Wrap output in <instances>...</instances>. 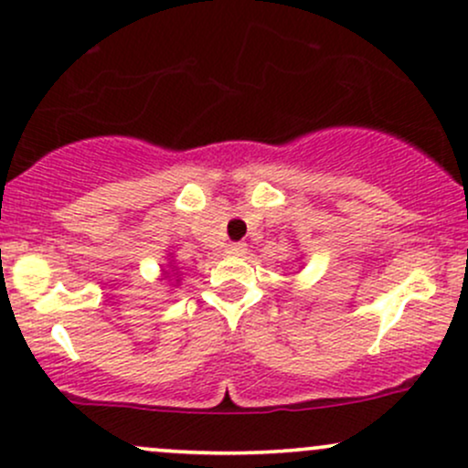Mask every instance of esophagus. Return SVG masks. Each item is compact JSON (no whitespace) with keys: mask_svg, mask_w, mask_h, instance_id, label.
<instances>
[{"mask_svg":"<svg viewBox=\"0 0 468 468\" xmlns=\"http://www.w3.org/2000/svg\"><path fill=\"white\" fill-rule=\"evenodd\" d=\"M225 251H228L229 256H243L247 251V245L245 243H229L228 250H225Z\"/></svg>","mask_w":468,"mask_h":468,"instance_id":"obj_1","label":"esophagus"}]
</instances>
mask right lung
Returning <instances> with one entry per match:
<instances>
[{
	"label": "right lung",
	"instance_id": "obj_1",
	"mask_svg": "<svg viewBox=\"0 0 468 468\" xmlns=\"http://www.w3.org/2000/svg\"><path fill=\"white\" fill-rule=\"evenodd\" d=\"M173 278H175L173 287L177 289V284H179V267H177V262H175L173 254H168V262H166V267H162V278H159V280H173Z\"/></svg>",
	"mask_w": 468,
	"mask_h": 468
}]
</instances>
